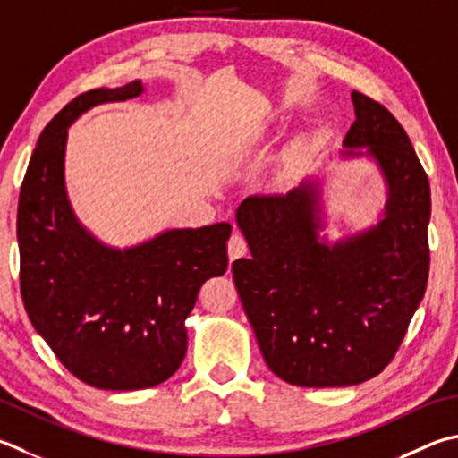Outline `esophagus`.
<instances>
[{
  "mask_svg": "<svg viewBox=\"0 0 458 458\" xmlns=\"http://www.w3.org/2000/svg\"><path fill=\"white\" fill-rule=\"evenodd\" d=\"M248 254V242L246 238L242 234H238V232H234V234L230 236L228 240V258L230 262L238 260V258H242Z\"/></svg>",
  "mask_w": 458,
  "mask_h": 458,
  "instance_id": "esophagus-1",
  "label": "esophagus"
}]
</instances>
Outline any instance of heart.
Wrapping results in <instances>:
<instances>
[{"mask_svg": "<svg viewBox=\"0 0 458 458\" xmlns=\"http://www.w3.org/2000/svg\"><path fill=\"white\" fill-rule=\"evenodd\" d=\"M290 172H293V157H288V160H286V170H284V178H282V180H288V176H290Z\"/></svg>", "mask_w": 458, "mask_h": 458, "instance_id": "b5f03b06", "label": "heart"}]
</instances>
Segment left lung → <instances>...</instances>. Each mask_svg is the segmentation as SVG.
<instances>
[{"label":"left lung","mask_w":458,"mask_h":458,"mask_svg":"<svg viewBox=\"0 0 458 458\" xmlns=\"http://www.w3.org/2000/svg\"><path fill=\"white\" fill-rule=\"evenodd\" d=\"M352 104L343 156H370L386 180L377 226L320 242L316 182L286 196H250L236 210L252 254L232 264L244 312L268 369L306 388L360 385L385 370L428 280L427 172L385 106L360 91Z\"/></svg>","instance_id":"8db88e82"}]
</instances>
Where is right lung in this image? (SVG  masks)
Returning <instances> with one entry per match:
<instances>
[{
  "mask_svg": "<svg viewBox=\"0 0 458 458\" xmlns=\"http://www.w3.org/2000/svg\"><path fill=\"white\" fill-rule=\"evenodd\" d=\"M142 91L138 80L89 89L57 112L33 149L18 204L20 288L33 328L73 377L102 390L168 380L186 356L184 320L198 293L228 268V222L168 230L118 250L72 212L64 182L70 123Z\"/></svg>",
  "mask_w": 458,
  "mask_h": 458,
  "instance_id": "right-lung-1",
  "label": "right lung"
}]
</instances>
